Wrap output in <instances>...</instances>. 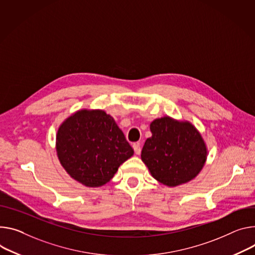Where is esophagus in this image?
Here are the masks:
<instances>
[{
  "instance_id": "esophagus-1",
  "label": "esophagus",
  "mask_w": 255,
  "mask_h": 255,
  "mask_svg": "<svg viewBox=\"0 0 255 255\" xmlns=\"http://www.w3.org/2000/svg\"><path fill=\"white\" fill-rule=\"evenodd\" d=\"M133 149H134V152L136 154H140L141 152V147H140V144L139 143H134L133 144Z\"/></svg>"
}]
</instances>
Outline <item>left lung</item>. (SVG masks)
<instances>
[{
	"label": "left lung",
	"mask_w": 255,
	"mask_h": 255,
	"mask_svg": "<svg viewBox=\"0 0 255 255\" xmlns=\"http://www.w3.org/2000/svg\"><path fill=\"white\" fill-rule=\"evenodd\" d=\"M150 132L141 159L155 180L176 187L200 173L207 158V147L192 123L165 116L150 123Z\"/></svg>",
	"instance_id": "left-lung-1"
}]
</instances>
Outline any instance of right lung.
<instances>
[{
    "mask_svg": "<svg viewBox=\"0 0 255 255\" xmlns=\"http://www.w3.org/2000/svg\"><path fill=\"white\" fill-rule=\"evenodd\" d=\"M56 151L65 171L86 187L107 184L134 150L111 115L82 109L60 125Z\"/></svg>",
    "mask_w": 255,
    "mask_h": 255,
    "instance_id": "right-lung-1",
    "label": "right lung"
}]
</instances>
